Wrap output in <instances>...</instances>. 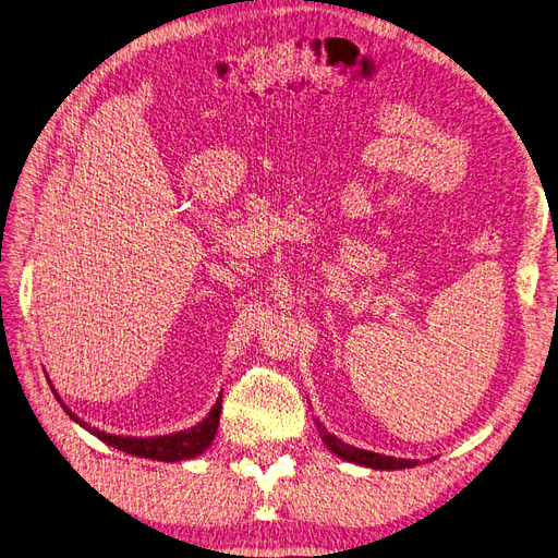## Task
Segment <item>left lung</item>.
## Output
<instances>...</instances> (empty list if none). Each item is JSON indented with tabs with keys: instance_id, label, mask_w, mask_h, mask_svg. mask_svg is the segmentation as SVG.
Here are the masks:
<instances>
[{
	"instance_id": "8db88e82",
	"label": "left lung",
	"mask_w": 558,
	"mask_h": 558,
	"mask_svg": "<svg viewBox=\"0 0 558 558\" xmlns=\"http://www.w3.org/2000/svg\"><path fill=\"white\" fill-rule=\"evenodd\" d=\"M315 426L319 430L322 436V442H325L331 452L343 459V461H350V463H356V465H366V469H375V471H403V469H415V465L420 463L417 459H397V457H387V454H377V452H368V449H359L354 445H348L340 440L338 436L329 434L327 426L322 424L319 420H315Z\"/></svg>"
}]
</instances>
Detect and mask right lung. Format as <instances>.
<instances>
[{
    "instance_id": "obj_1",
    "label": "right lung",
    "mask_w": 558,
    "mask_h": 558,
    "mask_svg": "<svg viewBox=\"0 0 558 558\" xmlns=\"http://www.w3.org/2000/svg\"><path fill=\"white\" fill-rule=\"evenodd\" d=\"M50 383V380H48ZM52 393H56V399L60 401L62 410L66 415L74 420L78 426H83L87 434L97 436L101 442L111 445L120 452H128L132 457H141V459H153V461H187L204 454L206 449L210 447L215 434H218V426H220V412H222V393L215 401V405L210 408L208 415L190 428L183 430H175V434H167V436H116V434H106V430L83 422L76 412H71L64 401L60 399V393L56 391V387L50 385Z\"/></svg>"
}]
</instances>
